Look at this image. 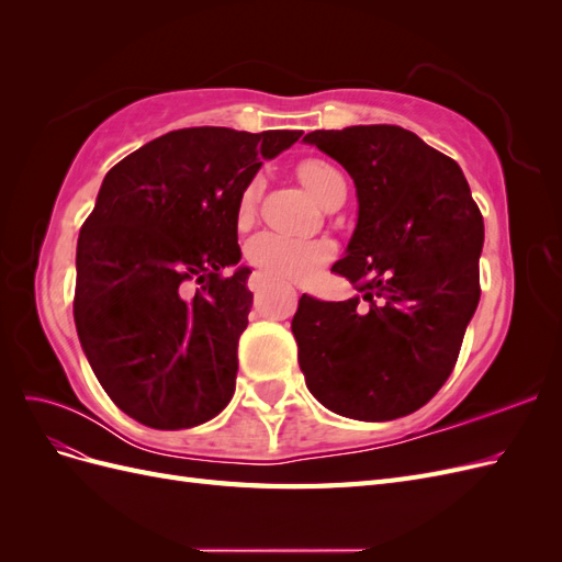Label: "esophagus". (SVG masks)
Instances as JSON below:
<instances>
[{
    "label": "esophagus",
    "instance_id": "1",
    "mask_svg": "<svg viewBox=\"0 0 562 562\" xmlns=\"http://www.w3.org/2000/svg\"><path fill=\"white\" fill-rule=\"evenodd\" d=\"M265 285H267V279L260 274V271H252L250 279H248V288H250V291L258 293V291H262Z\"/></svg>",
    "mask_w": 562,
    "mask_h": 562
}]
</instances>
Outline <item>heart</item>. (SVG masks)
I'll list each match as a JSON object with an SVG mask.
<instances>
[{
  "instance_id": "heart-1",
  "label": "heart",
  "mask_w": 562,
  "mask_h": 562,
  "mask_svg": "<svg viewBox=\"0 0 562 562\" xmlns=\"http://www.w3.org/2000/svg\"><path fill=\"white\" fill-rule=\"evenodd\" d=\"M297 178L323 209L330 206L339 196H347V184L342 173H339L333 164L323 159H302L297 164ZM260 192V178L250 180L244 187L239 201H236V223H250L255 209H258ZM246 258L269 279L304 283L312 281L318 271L330 262L333 246L326 239H302V236L291 234L260 232L248 239Z\"/></svg>"
}]
</instances>
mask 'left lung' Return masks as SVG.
<instances>
[{"label": "left lung", "mask_w": 562, "mask_h": 562, "mask_svg": "<svg viewBox=\"0 0 562 562\" xmlns=\"http://www.w3.org/2000/svg\"><path fill=\"white\" fill-rule=\"evenodd\" d=\"M304 143L342 164L359 196L333 265L359 295H302L293 316L304 382L342 417H405L446 384L479 307L483 215L462 168L413 131L347 126Z\"/></svg>", "instance_id": "8db88e82"}]
</instances>
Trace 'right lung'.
Masks as SVG:
<instances>
[{
    "label": "right lung",
    "instance_id": "add662e5",
    "mask_svg": "<svg viewBox=\"0 0 562 562\" xmlns=\"http://www.w3.org/2000/svg\"><path fill=\"white\" fill-rule=\"evenodd\" d=\"M300 135L180 128L100 184L77 241V335L108 396L145 427L190 429L232 401L252 304L248 267L222 274L241 260L236 201Z\"/></svg>",
    "mask_w": 562,
    "mask_h": 562
}]
</instances>
